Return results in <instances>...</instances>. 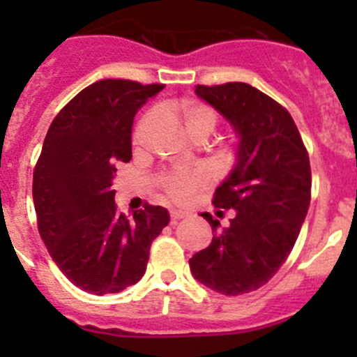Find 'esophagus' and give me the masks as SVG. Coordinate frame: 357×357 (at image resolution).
Returning a JSON list of instances; mask_svg holds the SVG:
<instances>
[{
  "instance_id": "1",
  "label": "esophagus",
  "mask_w": 357,
  "mask_h": 357,
  "mask_svg": "<svg viewBox=\"0 0 357 357\" xmlns=\"http://www.w3.org/2000/svg\"><path fill=\"white\" fill-rule=\"evenodd\" d=\"M186 215L188 214L183 211H171V222H178L179 219H185Z\"/></svg>"
}]
</instances>
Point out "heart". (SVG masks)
I'll return each mask as SVG.
<instances>
[{
    "label": "heart",
    "instance_id": "1",
    "mask_svg": "<svg viewBox=\"0 0 357 357\" xmlns=\"http://www.w3.org/2000/svg\"><path fill=\"white\" fill-rule=\"evenodd\" d=\"M179 115L188 129L190 136L205 135L208 136L218 126V112L207 103L185 100L179 105ZM212 181L211 169L205 165H193V167H176L165 171L160 176V185L171 200L185 204L193 197V193L202 186Z\"/></svg>",
    "mask_w": 357,
    "mask_h": 357
}]
</instances>
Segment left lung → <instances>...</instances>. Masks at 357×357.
Returning a JSON list of instances; mask_svg holds the SVG:
<instances>
[{"instance_id": "8db88e82", "label": "left lung", "mask_w": 357, "mask_h": 357, "mask_svg": "<svg viewBox=\"0 0 357 357\" xmlns=\"http://www.w3.org/2000/svg\"><path fill=\"white\" fill-rule=\"evenodd\" d=\"M195 93L231 122L240 143L235 169L212 199L235 218L218 233V219L202 214L214 236L190 268L208 289L243 295L266 285L295 245L311 202L309 153L289 110L257 88L197 84Z\"/></svg>"}]
</instances>
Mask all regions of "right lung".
<instances>
[{"label": "right lung", "instance_id": "obj_1", "mask_svg": "<svg viewBox=\"0 0 357 357\" xmlns=\"http://www.w3.org/2000/svg\"><path fill=\"white\" fill-rule=\"evenodd\" d=\"M162 89L129 79L93 82L56 114L36 162L39 235L60 271L89 294L138 283L152 242L169 225L160 205L145 204L128 218L112 190L119 162L131 160L136 112Z\"/></svg>", "mask_w": 357, "mask_h": 357}]
</instances>
